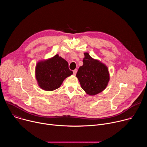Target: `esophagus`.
<instances>
[{
  "label": "esophagus",
  "instance_id": "1",
  "mask_svg": "<svg viewBox=\"0 0 147 147\" xmlns=\"http://www.w3.org/2000/svg\"><path fill=\"white\" fill-rule=\"evenodd\" d=\"M77 69L74 70H73V74H74V75H76V73H77Z\"/></svg>",
  "mask_w": 147,
  "mask_h": 147
}]
</instances>
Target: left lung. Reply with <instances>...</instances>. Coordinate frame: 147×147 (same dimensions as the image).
Segmentation results:
<instances>
[{
	"instance_id": "obj_1",
	"label": "left lung",
	"mask_w": 147,
	"mask_h": 147,
	"mask_svg": "<svg viewBox=\"0 0 147 147\" xmlns=\"http://www.w3.org/2000/svg\"><path fill=\"white\" fill-rule=\"evenodd\" d=\"M83 65L80 66L76 77L81 88L89 95H95L107 87L110 77L108 67L86 52Z\"/></svg>"
}]
</instances>
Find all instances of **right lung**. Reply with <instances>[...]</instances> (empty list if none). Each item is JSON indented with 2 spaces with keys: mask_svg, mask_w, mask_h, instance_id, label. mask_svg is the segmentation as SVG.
Returning <instances> with one entry per match:
<instances>
[{
  "mask_svg": "<svg viewBox=\"0 0 147 147\" xmlns=\"http://www.w3.org/2000/svg\"><path fill=\"white\" fill-rule=\"evenodd\" d=\"M72 74L68 62L59 55L38 61L35 67V77L38 86L48 91L59 88L64 80Z\"/></svg>",
  "mask_w": 147,
  "mask_h": 147,
  "instance_id": "1",
  "label": "right lung"
}]
</instances>
